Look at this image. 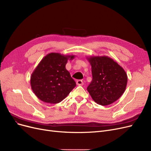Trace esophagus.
I'll list each match as a JSON object with an SVG mask.
<instances>
[{"label":"esophagus","instance_id":"34e87169","mask_svg":"<svg viewBox=\"0 0 151 151\" xmlns=\"http://www.w3.org/2000/svg\"><path fill=\"white\" fill-rule=\"evenodd\" d=\"M76 84L78 86H83L84 85V82H83V81L82 80H78L76 82Z\"/></svg>","mask_w":151,"mask_h":151}]
</instances>
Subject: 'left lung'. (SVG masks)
Instances as JSON below:
<instances>
[{"label":"left lung","mask_w":151,"mask_h":151,"mask_svg":"<svg viewBox=\"0 0 151 151\" xmlns=\"http://www.w3.org/2000/svg\"><path fill=\"white\" fill-rule=\"evenodd\" d=\"M92 67V81L87 87L92 99L97 104L110 105L123 94L127 76L122 67L107 55L86 57Z\"/></svg>","instance_id":"left-lung-1"}]
</instances>
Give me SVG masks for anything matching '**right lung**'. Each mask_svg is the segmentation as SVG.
<instances>
[{
  "label": "right lung",
  "mask_w": 151,
  "mask_h": 151,
  "mask_svg": "<svg viewBox=\"0 0 151 151\" xmlns=\"http://www.w3.org/2000/svg\"><path fill=\"white\" fill-rule=\"evenodd\" d=\"M74 55L51 52L47 54L35 67L30 76V86L40 100L49 104L63 101L76 86L65 68Z\"/></svg>",
  "instance_id": "1"
}]
</instances>
